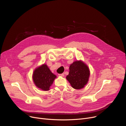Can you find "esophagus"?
Wrapping results in <instances>:
<instances>
[{
	"label": "esophagus",
	"mask_w": 126,
	"mask_h": 126,
	"mask_svg": "<svg viewBox=\"0 0 126 126\" xmlns=\"http://www.w3.org/2000/svg\"><path fill=\"white\" fill-rule=\"evenodd\" d=\"M59 75L60 76H62V77H63V76H64V74H63V73H62V74H59Z\"/></svg>",
	"instance_id": "obj_1"
}]
</instances>
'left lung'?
Instances as JSON below:
<instances>
[{
	"label": "left lung",
	"instance_id": "1",
	"mask_svg": "<svg viewBox=\"0 0 126 126\" xmlns=\"http://www.w3.org/2000/svg\"><path fill=\"white\" fill-rule=\"evenodd\" d=\"M69 73L66 79L75 89L83 88L87 84L90 76L88 67L81 61H75L69 67Z\"/></svg>",
	"mask_w": 126,
	"mask_h": 126
}]
</instances>
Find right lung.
Listing matches in <instances>:
<instances>
[{
  "label": "right lung",
  "mask_w": 126,
  "mask_h": 126,
  "mask_svg": "<svg viewBox=\"0 0 126 126\" xmlns=\"http://www.w3.org/2000/svg\"><path fill=\"white\" fill-rule=\"evenodd\" d=\"M56 76L53 74L46 64L36 69L33 74L35 85L43 91H48Z\"/></svg>",
  "instance_id": "1"
}]
</instances>
